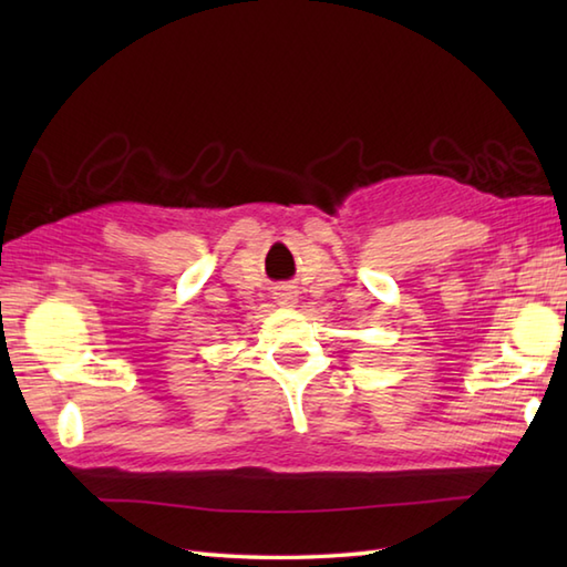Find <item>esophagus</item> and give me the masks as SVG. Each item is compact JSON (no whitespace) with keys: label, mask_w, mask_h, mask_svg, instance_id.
Wrapping results in <instances>:
<instances>
[{"label":"esophagus","mask_w":567,"mask_h":567,"mask_svg":"<svg viewBox=\"0 0 567 567\" xmlns=\"http://www.w3.org/2000/svg\"><path fill=\"white\" fill-rule=\"evenodd\" d=\"M277 302L285 305V307H292L297 302V292H292L290 287H282V290L277 292Z\"/></svg>","instance_id":"1"}]
</instances>
